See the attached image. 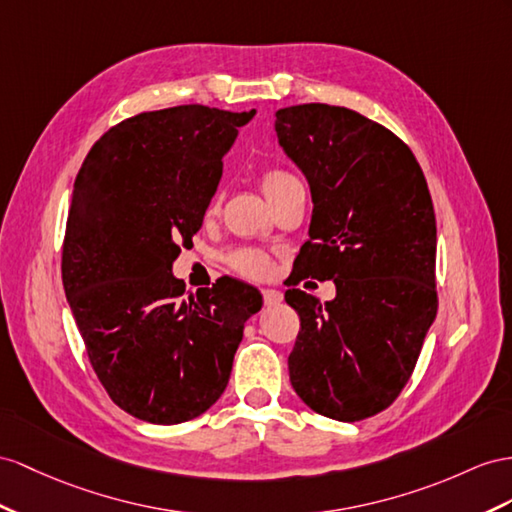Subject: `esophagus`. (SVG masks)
I'll use <instances>...</instances> for the list:
<instances>
[{"label":"esophagus","mask_w":512,"mask_h":512,"mask_svg":"<svg viewBox=\"0 0 512 512\" xmlns=\"http://www.w3.org/2000/svg\"><path fill=\"white\" fill-rule=\"evenodd\" d=\"M261 294H264V303H266L268 307L279 305L281 300H283V292H281V290H264Z\"/></svg>","instance_id":"obj_1"}]
</instances>
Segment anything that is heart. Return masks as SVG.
<instances>
[{
    "mask_svg": "<svg viewBox=\"0 0 512 512\" xmlns=\"http://www.w3.org/2000/svg\"><path fill=\"white\" fill-rule=\"evenodd\" d=\"M259 183H261V190H264V194L268 196V201L274 203L287 188L294 186V183H298V181L290 173H285V170L272 168L261 175ZM212 209H216V205ZM231 264L235 270L246 274V277H253V279H266L272 272V261L264 253H257V251L235 253L231 257Z\"/></svg>",
    "mask_w": 512,
    "mask_h": 512,
    "instance_id": "b5f03b06",
    "label": "heart"
}]
</instances>
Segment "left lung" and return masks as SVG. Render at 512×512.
<instances>
[{"mask_svg": "<svg viewBox=\"0 0 512 512\" xmlns=\"http://www.w3.org/2000/svg\"><path fill=\"white\" fill-rule=\"evenodd\" d=\"M274 131L313 201L294 285L333 279L337 290L324 305L285 292L300 316L290 381L311 411L359 422L398 398L437 316L428 183L411 149L355 110L283 108Z\"/></svg>", "mask_w": 512, "mask_h": 512, "instance_id": "obj_1", "label": "left lung"}]
</instances>
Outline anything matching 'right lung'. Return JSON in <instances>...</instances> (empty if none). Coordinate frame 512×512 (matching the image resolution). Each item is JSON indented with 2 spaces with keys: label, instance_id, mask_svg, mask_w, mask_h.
Returning a JSON list of instances; mask_svg holds the SVG:
<instances>
[{
  "label": "right lung",
  "instance_id": "right-lung-1",
  "mask_svg": "<svg viewBox=\"0 0 512 512\" xmlns=\"http://www.w3.org/2000/svg\"><path fill=\"white\" fill-rule=\"evenodd\" d=\"M255 116L207 106L142 112L108 129L77 173L62 283L101 385L149 424L199 417L225 391L244 322L264 305L235 279L183 294L173 274Z\"/></svg>",
  "mask_w": 512,
  "mask_h": 512
}]
</instances>
